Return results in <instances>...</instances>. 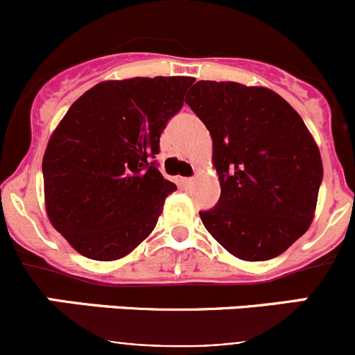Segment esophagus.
Segmentation results:
<instances>
[{
    "mask_svg": "<svg viewBox=\"0 0 355 355\" xmlns=\"http://www.w3.org/2000/svg\"><path fill=\"white\" fill-rule=\"evenodd\" d=\"M182 185H184V187H191V185H194V178H191V177H189V178H182Z\"/></svg>",
    "mask_w": 355,
    "mask_h": 355,
    "instance_id": "esophagus-1",
    "label": "esophagus"
}]
</instances>
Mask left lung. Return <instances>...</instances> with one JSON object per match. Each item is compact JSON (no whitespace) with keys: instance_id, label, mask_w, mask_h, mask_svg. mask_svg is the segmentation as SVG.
I'll use <instances>...</instances> for the list:
<instances>
[{"instance_id":"8db88e82","label":"left lung","mask_w":355,"mask_h":355,"mask_svg":"<svg viewBox=\"0 0 355 355\" xmlns=\"http://www.w3.org/2000/svg\"><path fill=\"white\" fill-rule=\"evenodd\" d=\"M185 103L213 139L220 178L204 227L235 257L280 256L311 227L323 161L300 114L268 87L199 80Z\"/></svg>"}]
</instances>
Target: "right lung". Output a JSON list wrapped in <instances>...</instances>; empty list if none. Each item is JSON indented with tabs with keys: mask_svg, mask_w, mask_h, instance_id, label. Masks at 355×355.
<instances>
[{
	"mask_svg": "<svg viewBox=\"0 0 355 355\" xmlns=\"http://www.w3.org/2000/svg\"><path fill=\"white\" fill-rule=\"evenodd\" d=\"M194 77L99 82L51 134L42 157L46 213L82 256L114 261L155 230L177 191L159 173V137Z\"/></svg>",
	"mask_w": 355,
	"mask_h": 355,
	"instance_id": "right-lung-1",
	"label": "right lung"
}]
</instances>
